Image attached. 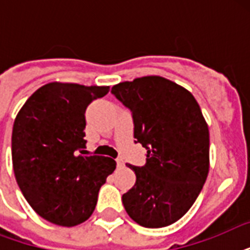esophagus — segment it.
Listing matches in <instances>:
<instances>
[{
    "instance_id": "1",
    "label": "esophagus",
    "mask_w": 250,
    "mask_h": 250,
    "mask_svg": "<svg viewBox=\"0 0 250 250\" xmlns=\"http://www.w3.org/2000/svg\"><path fill=\"white\" fill-rule=\"evenodd\" d=\"M123 165H125L123 160H122V158H118V160H117V166L118 167H123Z\"/></svg>"
}]
</instances>
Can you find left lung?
Listing matches in <instances>:
<instances>
[{"label":"left lung","instance_id":"left-lung-1","mask_svg":"<svg viewBox=\"0 0 250 250\" xmlns=\"http://www.w3.org/2000/svg\"><path fill=\"white\" fill-rule=\"evenodd\" d=\"M111 93L131 110L133 136L146 164L127 165L136 183L122 196L125 209L143 227L179 221L193 205L209 172V128L189 90L162 76L123 82Z\"/></svg>","mask_w":250,"mask_h":250}]
</instances>
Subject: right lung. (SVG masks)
Masks as SVG:
<instances>
[{
    "instance_id": "right-lung-1",
    "label": "right lung",
    "mask_w": 250,
    "mask_h": 250,
    "mask_svg": "<svg viewBox=\"0 0 250 250\" xmlns=\"http://www.w3.org/2000/svg\"><path fill=\"white\" fill-rule=\"evenodd\" d=\"M109 86L49 83L35 92L14 121L11 157L15 179L31 208L50 223L85 222L98 190L117 162L84 156L85 110Z\"/></svg>"
}]
</instances>
